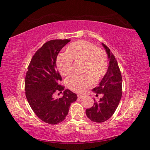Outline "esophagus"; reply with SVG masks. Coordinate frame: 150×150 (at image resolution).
Returning a JSON list of instances; mask_svg holds the SVG:
<instances>
[{"instance_id": "esophagus-1", "label": "esophagus", "mask_w": 150, "mask_h": 150, "mask_svg": "<svg viewBox=\"0 0 150 150\" xmlns=\"http://www.w3.org/2000/svg\"><path fill=\"white\" fill-rule=\"evenodd\" d=\"M77 96H78L79 98H81L83 97V95H80V94H77Z\"/></svg>"}]
</instances>
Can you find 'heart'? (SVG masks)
Returning a JSON list of instances; mask_svg holds the SVG:
<instances>
[{"instance_id":"obj_1","label":"heart","mask_w":150,"mask_h":150,"mask_svg":"<svg viewBox=\"0 0 150 150\" xmlns=\"http://www.w3.org/2000/svg\"><path fill=\"white\" fill-rule=\"evenodd\" d=\"M66 54H60L56 59L58 71L67 76L72 71V61L83 62L82 75H73L66 80L67 87L73 91L81 93L94 85L105 74L108 59L105 53L95 45L85 40L72 43L66 49Z\"/></svg>"}]
</instances>
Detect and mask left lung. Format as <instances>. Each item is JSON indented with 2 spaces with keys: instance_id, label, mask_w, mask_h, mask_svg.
I'll use <instances>...</instances> for the list:
<instances>
[{
  "instance_id": "obj_1",
  "label": "left lung",
  "mask_w": 150,
  "mask_h": 150,
  "mask_svg": "<svg viewBox=\"0 0 150 150\" xmlns=\"http://www.w3.org/2000/svg\"><path fill=\"white\" fill-rule=\"evenodd\" d=\"M109 59V65L106 74L98 87L92 90L97 96L101 95L100 100L95 101L93 106L86 110V115L91 121L103 122L108 120L117 108L122 96V79L117 61L109 48L102 43Z\"/></svg>"
}]
</instances>
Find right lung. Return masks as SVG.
I'll list each match as a JSON object with an SVG mask.
<instances>
[{"label":"right lung","instance_id":"obj_1","mask_svg":"<svg viewBox=\"0 0 150 150\" xmlns=\"http://www.w3.org/2000/svg\"><path fill=\"white\" fill-rule=\"evenodd\" d=\"M69 40L48 41L35 53L28 67L25 78L26 96L30 107L40 120L56 124L65 120L71 104L77 100L75 93L69 89L62 98H54L56 91L64 90L59 85L62 77L57 70L56 59L61 50Z\"/></svg>","mask_w":150,"mask_h":150}]
</instances>
